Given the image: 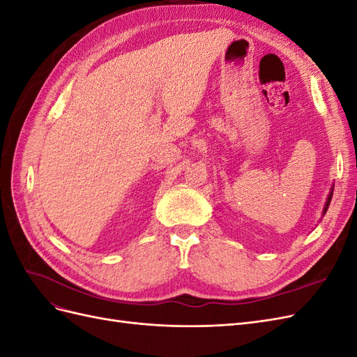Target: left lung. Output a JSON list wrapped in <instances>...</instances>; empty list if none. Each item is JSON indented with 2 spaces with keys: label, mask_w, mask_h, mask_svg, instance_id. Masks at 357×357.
<instances>
[{
  "label": "left lung",
  "mask_w": 357,
  "mask_h": 357,
  "mask_svg": "<svg viewBox=\"0 0 357 357\" xmlns=\"http://www.w3.org/2000/svg\"><path fill=\"white\" fill-rule=\"evenodd\" d=\"M332 193H333V189H331V193L328 195V199H326V204H325V208H323V215L326 214L328 208H329V204H331V199H332Z\"/></svg>",
  "instance_id": "obj_1"
}]
</instances>
